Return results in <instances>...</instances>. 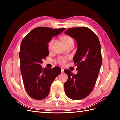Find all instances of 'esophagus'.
<instances>
[{
  "instance_id": "1",
  "label": "esophagus",
  "mask_w": 120,
  "mask_h": 120,
  "mask_svg": "<svg viewBox=\"0 0 120 120\" xmlns=\"http://www.w3.org/2000/svg\"><path fill=\"white\" fill-rule=\"evenodd\" d=\"M63 72H64V69L63 68H61V73H63Z\"/></svg>"
}]
</instances>
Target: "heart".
<instances>
[{"label":"heart","mask_w":120,"mask_h":120,"mask_svg":"<svg viewBox=\"0 0 120 120\" xmlns=\"http://www.w3.org/2000/svg\"><path fill=\"white\" fill-rule=\"evenodd\" d=\"M61 39L62 40V41L64 43V44L67 45L68 43L70 42L71 41H73V40L72 38L71 37L68 36V35H63L61 37ZM55 43V39H52L50 40V41L48 42V49L49 51L52 50L53 48V44H54ZM68 60L67 58L66 57H63L59 59L58 60V63L59 64H61V65H64L65 62H67V61Z\"/></svg>","instance_id":"heart-1"}]
</instances>
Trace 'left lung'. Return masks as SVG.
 <instances>
[{"label": "left lung", "mask_w": 120, "mask_h": 120, "mask_svg": "<svg viewBox=\"0 0 120 120\" xmlns=\"http://www.w3.org/2000/svg\"><path fill=\"white\" fill-rule=\"evenodd\" d=\"M65 34L74 38L77 43V50L73 61L77 65V74L67 70L68 76L64 83L66 95L74 100L88 96L95 86L102 63L101 46L98 37L88 27L68 29Z\"/></svg>", "instance_id": "8db88e82"}]
</instances>
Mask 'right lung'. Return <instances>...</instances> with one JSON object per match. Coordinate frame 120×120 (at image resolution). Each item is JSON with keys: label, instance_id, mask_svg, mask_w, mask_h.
<instances>
[{"label": "right lung", "instance_id": "add662e5", "mask_svg": "<svg viewBox=\"0 0 120 120\" xmlns=\"http://www.w3.org/2000/svg\"><path fill=\"white\" fill-rule=\"evenodd\" d=\"M64 28H35L22 39L19 51L21 72L24 87L31 98L41 100L48 96L50 86L61 73L59 67L43 68L42 60L49 55L48 43Z\"/></svg>", "mask_w": 120, "mask_h": 120}]
</instances>
